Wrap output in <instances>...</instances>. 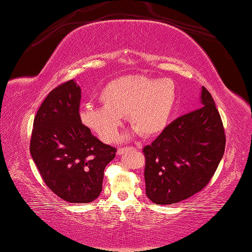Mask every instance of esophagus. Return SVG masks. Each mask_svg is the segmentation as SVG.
<instances>
[{"instance_id":"esophagus-1","label":"esophagus","mask_w":252,"mask_h":252,"mask_svg":"<svg viewBox=\"0 0 252 252\" xmlns=\"http://www.w3.org/2000/svg\"><path fill=\"white\" fill-rule=\"evenodd\" d=\"M130 149H134V147H119L118 148V154L119 155H123L124 153L127 151H130Z\"/></svg>"}]
</instances>
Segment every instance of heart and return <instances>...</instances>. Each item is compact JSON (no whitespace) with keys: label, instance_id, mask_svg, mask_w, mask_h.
Masks as SVG:
<instances>
[{"label":"heart","instance_id":"1","mask_svg":"<svg viewBox=\"0 0 252 252\" xmlns=\"http://www.w3.org/2000/svg\"><path fill=\"white\" fill-rule=\"evenodd\" d=\"M99 99L103 106H85L81 119L101 140L113 143L126 115L143 136L160 133L173 114L177 90L169 78L129 75L106 84Z\"/></svg>","mask_w":252,"mask_h":252}]
</instances>
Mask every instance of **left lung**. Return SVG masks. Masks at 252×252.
Instances as JSON below:
<instances>
[{
	"label": "left lung",
	"instance_id": "left-lung-1",
	"mask_svg": "<svg viewBox=\"0 0 252 252\" xmlns=\"http://www.w3.org/2000/svg\"><path fill=\"white\" fill-rule=\"evenodd\" d=\"M201 107L171 122L145 146L146 195L157 205H170L202 190L224 153L226 135L213 96L202 87Z\"/></svg>",
	"mask_w": 252,
	"mask_h": 252
}]
</instances>
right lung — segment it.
Returning a JSON list of instances; mask_svg holds the SVG:
<instances>
[{
  "label": "right lung",
  "mask_w": 252,
  "mask_h": 252,
  "mask_svg": "<svg viewBox=\"0 0 252 252\" xmlns=\"http://www.w3.org/2000/svg\"><path fill=\"white\" fill-rule=\"evenodd\" d=\"M81 94L74 79L51 91L35 115L30 143L43 182L72 204H87L99 196L104 169L117 152L82 123Z\"/></svg>",
  "instance_id": "add662e5"
}]
</instances>
